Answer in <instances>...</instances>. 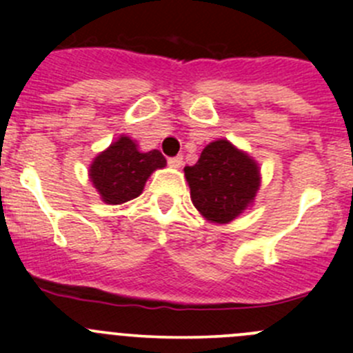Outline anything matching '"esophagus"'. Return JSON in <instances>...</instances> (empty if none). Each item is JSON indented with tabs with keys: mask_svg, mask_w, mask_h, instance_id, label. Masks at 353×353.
Returning <instances> with one entry per match:
<instances>
[{
	"mask_svg": "<svg viewBox=\"0 0 353 353\" xmlns=\"http://www.w3.org/2000/svg\"><path fill=\"white\" fill-rule=\"evenodd\" d=\"M167 163H169L170 167H174V169H179V167L183 165V157H181V155L170 157V159L167 160Z\"/></svg>",
	"mask_w": 353,
	"mask_h": 353,
	"instance_id": "1",
	"label": "esophagus"
}]
</instances>
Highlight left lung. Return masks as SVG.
I'll use <instances>...</instances> for the list:
<instances>
[{
	"label": "left lung",
	"mask_w": 353,
	"mask_h": 353,
	"mask_svg": "<svg viewBox=\"0 0 353 353\" xmlns=\"http://www.w3.org/2000/svg\"><path fill=\"white\" fill-rule=\"evenodd\" d=\"M191 201L206 220L227 223L244 212L259 188V170L252 159L227 140L210 143L194 165L184 167Z\"/></svg>",
	"instance_id": "obj_1"
}]
</instances>
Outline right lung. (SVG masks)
I'll return each instance as SVG.
<instances>
[{"mask_svg": "<svg viewBox=\"0 0 353 353\" xmlns=\"http://www.w3.org/2000/svg\"><path fill=\"white\" fill-rule=\"evenodd\" d=\"M165 163L159 150L141 154L131 138L121 137L95 157L90 165V179L105 203L121 205L140 196L150 174L165 167Z\"/></svg>", "mask_w": 353, "mask_h": 353, "instance_id": "obj_1", "label": "right lung"}]
</instances>
